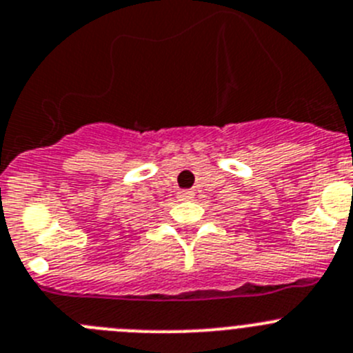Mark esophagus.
<instances>
[{
    "label": "esophagus",
    "mask_w": 353,
    "mask_h": 353,
    "mask_svg": "<svg viewBox=\"0 0 353 353\" xmlns=\"http://www.w3.org/2000/svg\"><path fill=\"white\" fill-rule=\"evenodd\" d=\"M193 191L191 190H181L179 193H177V196H179V200H191L193 198Z\"/></svg>",
    "instance_id": "obj_1"
}]
</instances>
